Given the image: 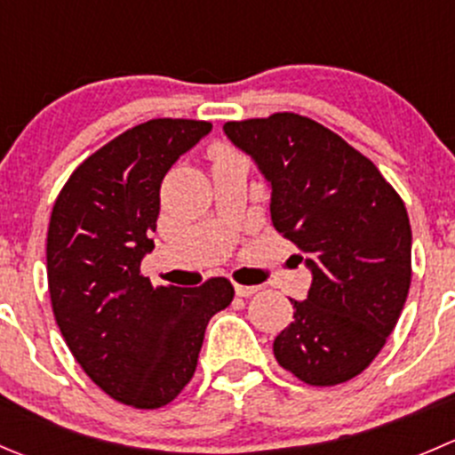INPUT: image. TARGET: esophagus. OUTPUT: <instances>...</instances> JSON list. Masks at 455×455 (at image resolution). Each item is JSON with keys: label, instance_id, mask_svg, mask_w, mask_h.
<instances>
[{"label": "esophagus", "instance_id": "esophagus-1", "mask_svg": "<svg viewBox=\"0 0 455 455\" xmlns=\"http://www.w3.org/2000/svg\"><path fill=\"white\" fill-rule=\"evenodd\" d=\"M259 286H246V284H235V293L240 295V298H249V295L258 293Z\"/></svg>", "mask_w": 455, "mask_h": 455}]
</instances>
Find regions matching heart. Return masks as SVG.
Here are the masks:
<instances>
[{"label": "heart", "instance_id": "1", "mask_svg": "<svg viewBox=\"0 0 455 455\" xmlns=\"http://www.w3.org/2000/svg\"><path fill=\"white\" fill-rule=\"evenodd\" d=\"M218 157H228V156H227V153H220V156H218Z\"/></svg>", "mask_w": 455, "mask_h": 455}]
</instances>
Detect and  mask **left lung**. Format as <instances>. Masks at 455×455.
<instances>
[{"instance_id":"left-lung-1","label":"left lung","mask_w":455,"mask_h":455,"mask_svg":"<svg viewBox=\"0 0 455 455\" xmlns=\"http://www.w3.org/2000/svg\"><path fill=\"white\" fill-rule=\"evenodd\" d=\"M271 191V222L311 271L307 299L273 342L275 360L313 387L363 373L394 331L411 284V224L371 160L326 126L275 113L227 122Z\"/></svg>"}]
</instances>
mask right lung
I'll list each match as a JSON object with an SVG mask.
<instances>
[{"mask_svg":"<svg viewBox=\"0 0 455 455\" xmlns=\"http://www.w3.org/2000/svg\"><path fill=\"white\" fill-rule=\"evenodd\" d=\"M211 122L151 120L75 169L52 206L46 273L52 313L70 354L110 398L138 409L169 404L197 367L211 317L231 282L151 286L160 187L171 166L211 133Z\"/></svg>","mask_w":455,"mask_h":455,"instance_id":"right-lung-1","label":"right lung"}]
</instances>
